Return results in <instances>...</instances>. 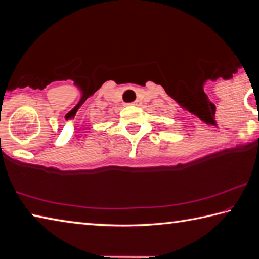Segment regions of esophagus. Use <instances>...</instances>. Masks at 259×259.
Returning a JSON list of instances; mask_svg holds the SVG:
<instances>
[{
    "label": "esophagus",
    "instance_id": "1",
    "mask_svg": "<svg viewBox=\"0 0 259 259\" xmlns=\"http://www.w3.org/2000/svg\"><path fill=\"white\" fill-rule=\"evenodd\" d=\"M140 104H142V102H140V100L139 99H136L135 100V102H133V103H131L130 105H134V106H139V105Z\"/></svg>",
    "mask_w": 259,
    "mask_h": 259
}]
</instances>
